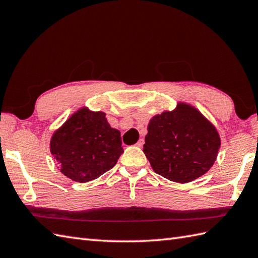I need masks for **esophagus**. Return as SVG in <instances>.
<instances>
[{
    "label": "esophagus",
    "instance_id": "1",
    "mask_svg": "<svg viewBox=\"0 0 258 258\" xmlns=\"http://www.w3.org/2000/svg\"><path fill=\"white\" fill-rule=\"evenodd\" d=\"M136 145H138L139 147H142L144 145V140L143 139H140L139 141H138V143H136Z\"/></svg>",
    "mask_w": 258,
    "mask_h": 258
}]
</instances>
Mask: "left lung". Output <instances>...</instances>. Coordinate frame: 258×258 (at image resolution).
Wrapping results in <instances>:
<instances>
[{
    "label": "left lung",
    "mask_w": 258,
    "mask_h": 258,
    "mask_svg": "<svg viewBox=\"0 0 258 258\" xmlns=\"http://www.w3.org/2000/svg\"><path fill=\"white\" fill-rule=\"evenodd\" d=\"M143 152L161 176L188 183L204 175L216 160L221 139L216 128L187 104L151 119Z\"/></svg>",
    "instance_id": "obj_1"
}]
</instances>
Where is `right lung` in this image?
<instances>
[{
    "instance_id": "obj_1",
    "label": "right lung",
    "mask_w": 258,
    "mask_h": 258,
    "mask_svg": "<svg viewBox=\"0 0 258 258\" xmlns=\"http://www.w3.org/2000/svg\"><path fill=\"white\" fill-rule=\"evenodd\" d=\"M123 152L120 134L109 126L105 113L87 108L73 114L51 140V153L61 172L79 183L109 171Z\"/></svg>"
}]
</instances>
